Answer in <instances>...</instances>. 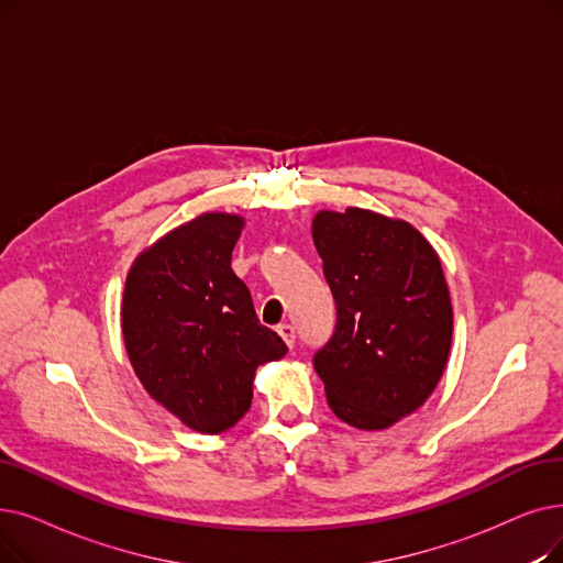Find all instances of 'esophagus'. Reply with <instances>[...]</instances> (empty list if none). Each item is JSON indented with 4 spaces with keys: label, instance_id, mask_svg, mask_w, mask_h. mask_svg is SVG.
<instances>
[{
    "label": "esophagus",
    "instance_id": "1",
    "mask_svg": "<svg viewBox=\"0 0 563 563\" xmlns=\"http://www.w3.org/2000/svg\"><path fill=\"white\" fill-rule=\"evenodd\" d=\"M278 335L287 342V347H295V340H297V333H295V327H291V324H280L278 327Z\"/></svg>",
    "mask_w": 563,
    "mask_h": 563
}]
</instances>
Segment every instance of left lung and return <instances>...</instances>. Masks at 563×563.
I'll list each match as a JSON object with an SVG mask.
<instances>
[{"instance_id": "1", "label": "left lung", "mask_w": 563, "mask_h": 563, "mask_svg": "<svg viewBox=\"0 0 563 563\" xmlns=\"http://www.w3.org/2000/svg\"><path fill=\"white\" fill-rule=\"evenodd\" d=\"M312 241L338 310L314 354L329 407L352 428H390L446 368L453 308L442 262L417 228L358 207L317 213Z\"/></svg>"}]
</instances>
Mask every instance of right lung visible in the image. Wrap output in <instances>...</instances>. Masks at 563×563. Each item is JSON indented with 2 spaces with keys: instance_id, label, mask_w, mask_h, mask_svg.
I'll return each instance as SVG.
<instances>
[{
  "instance_id": "1",
  "label": "right lung",
  "mask_w": 563,
  "mask_h": 563,
  "mask_svg": "<svg viewBox=\"0 0 563 563\" xmlns=\"http://www.w3.org/2000/svg\"><path fill=\"white\" fill-rule=\"evenodd\" d=\"M243 218L202 213L142 251L126 276L121 331L142 386L205 434L232 428L253 400L257 365L285 356L232 272Z\"/></svg>"
}]
</instances>
